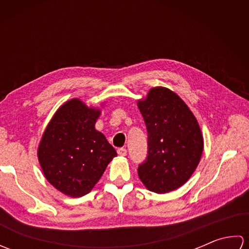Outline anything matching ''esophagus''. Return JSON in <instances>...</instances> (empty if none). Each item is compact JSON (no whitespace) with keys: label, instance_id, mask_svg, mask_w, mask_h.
<instances>
[{"label":"esophagus","instance_id":"esophagus-1","mask_svg":"<svg viewBox=\"0 0 249 249\" xmlns=\"http://www.w3.org/2000/svg\"><path fill=\"white\" fill-rule=\"evenodd\" d=\"M118 154L120 156H126V154H127V151H126V149H124V147H120V149H118Z\"/></svg>","mask_w":249,"mask_h":249}]
</instances>
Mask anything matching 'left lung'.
Instances as JSON below:
<instances>
[{
	"mask_svg": "<svg viewBox=\"0 0 249 249\" xmlns=\"http://www.w3.org/2000/svg\"><path fill=\"white\" fill-rule=\"evenodd\" d=\"M138 108L147 130V157L139 165L144 186L166 194L186 183L198 167L203 137L194 113L171 89L152 88Z\"/></svg>",
	"mask_w": 249,
	"mask_h": 249,
	"instance_id": "obj_1",
	"label": "left lung"
}]
</instances>
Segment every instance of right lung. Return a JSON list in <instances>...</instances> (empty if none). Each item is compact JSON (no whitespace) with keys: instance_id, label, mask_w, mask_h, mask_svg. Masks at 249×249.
<instances>
[{"instance_id":"right-lung-1","label":"right lung","mask_w":249,"mask_h":249,"mask_svg":"<svg viewBox=\"0 0 249 249\" xmlns=\"http://www.w3.org/2000/svg\"><path fill=\"white\" fill-rule=\"evenodd\" d=\"M100 109L82 100H67L56 110L37 149L48 182L68 197L79 198L95 186L108 163L118 156L95 123Z\"/></svg>"}]
</instances>
